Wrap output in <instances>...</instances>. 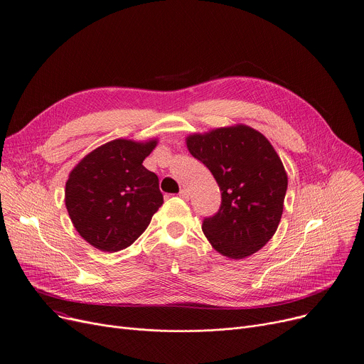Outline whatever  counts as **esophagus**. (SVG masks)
<instances>
[{
  "label": "esophagus",
  "instance_id": "esophagus-1",
  "mask_svg": "<svg viewBox=\"0 0 364 364\" xmlns=\"http://www.w3.org/2000/svg\"><path fill=\"white\" fill-rule=\"evenodd\" d=\"M178 196H180L181 198L187 200V198H188V190H186V188H181V190H180V193H178Z\"/></svg>",
  "mask_w": 364,
  "mask_h": 364
}]
</instances>
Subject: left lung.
<instances>
[{
    "instance_id": "8db88e82",
    "label": "left lung",
    "mask_w": 364,
    "mask_h": 364,
    "mask_svg": "<svg viewBox=\"0 0 364 364\" xmlns=\"http://www.w3.org/2000/svg\"><path fill=\"white\" fill-rule=\"evenodd\" d=\"M186 144L221 191L220 210L201 225L210 245L234 260L257 253L283 214L287 173L279 154L260 132L245 124L190 134Z\"/></svg>"
}]
</instances>
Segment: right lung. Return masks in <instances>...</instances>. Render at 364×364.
Listing matches in <instances>:
<instances>
[{
    "label": "right lung",
    "mask_w": 364,
    "mask_h": 364,
    "mask_svg": "<svg viewBox=\"0 0 364 364\" xmlns=\"http://www.w3.org/2000/svg\"><path fill=\"white\" fill-rule=\"evenodd\" d=\"M157 144V139H117L88 153L70 171L65 207L92 247L114 253L132 246L161 207L159 177L143 166Z\"/></svg>",
    "instance_id": "obj_1"
}]
</instances>
